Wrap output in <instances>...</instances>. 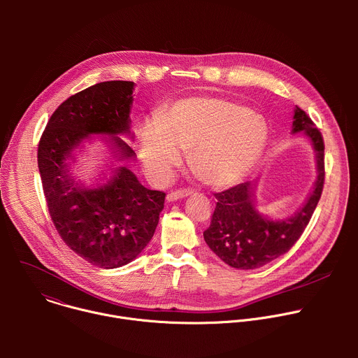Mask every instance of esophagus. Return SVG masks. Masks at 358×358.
<instances>
[{
	"label": "esophagus",
	"instance_id": "obj_1",
	"mask_svg": "<svg viewBox=\"0 0 358 358\" xmlns=\"http://www.w3.org/2000/svg\"><path fill=\"white\" fill-rule=\"evenodd\" d=\"M189 194H191L189 189L171 191V192L167 194V201H169V202H173V201H177V199H182V198H187Z\"/></svg>",
	"mask_w": 358,
	"mask_h": 358
}]
</instances>
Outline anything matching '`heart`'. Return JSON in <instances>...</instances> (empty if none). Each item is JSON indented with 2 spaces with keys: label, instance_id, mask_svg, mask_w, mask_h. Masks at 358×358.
<instances>
[{
  "label": "heart",
  "instance_id": "obj_1",
  "mask_svg": "<svg viewBox=\"0 0 358 358\" xmlns=\"http://www.w3.org/2000/svg\"><path fill=\"white\" fill-rule=\"evenodd\" d=\"M265 119L236 101L195 96L177 100L162 117L147 123L140 156L159 177H169L189 151V167L206 185L225 189L257 167L268 144Z\"/></svg>",
  "mask_w": 358,
  "mask_h": 358
}]
</instances>
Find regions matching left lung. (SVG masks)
Returning <instances> with one entry per match:
<instances>
[{
	"label": "left lung",
	"instance_id": "8db88e82",
	"mask_svg": "<svg viewBox=\"0 0 358 358\" xmlns=\"http://www.w3.org/2000/svg\"><path fill=\"white\" fill-rule=\"evenodd\" d=\"M303 133L316 152L317 178L303 206L285 218L259 213L253 181L215 194L217 207L210 228L203 232L210 249L235 269H257L286 253L308 227L324 184V143L310 117L294 108L292 134Z\"/></svg>",
	"mask_w": 358,
	"mask_h": 358
}]
</instances>
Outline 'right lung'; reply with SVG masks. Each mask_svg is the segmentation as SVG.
<instances>
[{
  "instance_id": "add662e5",
  "label": "right lung",
  "mask_w": 358,
  "mask_h": 358,
  "mask_svg": "<svg viewBox=\"0 0 358 358\" xmlns=\"http://www.w3.org/2000/svg\"><path fill=\"white\" fill-rule=\"evenodd\" d=\"M133 82L96 83L66 99L50 116L38 145V169L48 210L64 242L101 269L134 261L159 224L166 194L140 184L130 170L136 152L127 143ZM105 141L113 162L94 185L71 173L77 152L89 142Z\"/></svg>"
}]
</instances>
